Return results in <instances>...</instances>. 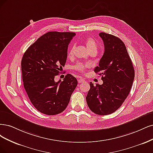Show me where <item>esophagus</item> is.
I'll list each match as a JSON object with an SVG mask.
<instances>
[{
  "label": "esophagus",
  "instance_id": "esophagus-1",
  "mask_svg": "<svg viewBox=\"0 0 153 153\" xmlns=\"http://www.w3.org/2000/svg\"><path fill=\"white\" fill-rule=\"evenodd\" d=\"M85 82V80L83 79H78V82L79 83H82V82Z\"/></svg>",
  "mask_w": 153,
  "mask_h": 153
}]
</instances>
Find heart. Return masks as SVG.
I'll list each match as a JSON object with an SVG mask.
<instances>
[{"label":"heart","mask_w":153,"mask_h":153,"mask_svg":"<svg viewBox=\"0 0 153 153\" xmlns=\"http://www.w3.org/2000/svg\"><path fill=\"white\" fill-rule=\"evenodd\" d=\"M85 44H86V46L87 48V49L89 51H97V44L95 41V40L92 37H88L85 39ZM74 50V46H72L71 49L69 50H68V55L69 56H71L72 54V51ZM88 65L87 64H83L81 63H79L77 64H76V65H74L73 67V68H74V69L78 72H84L85 71L86 68L88 67Z\"/></svg>","instance_id":"1"}]
</instances>
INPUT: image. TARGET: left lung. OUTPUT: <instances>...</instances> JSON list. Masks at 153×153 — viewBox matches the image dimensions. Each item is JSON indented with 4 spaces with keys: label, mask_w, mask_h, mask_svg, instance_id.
<instances>
[{
    "label": "left lung",
    "mask_w": 153,
    "mask_h": 153,
    "mask_svg": "<svg viewBox=\"0 0 153 153\" xmlns=\"http://www.w3.org/2000/svg\"><path fill=\"white\" fill-rule=\"evenodd\" d=\"M105 51L94 72L102 76L103 84L91 82L86 97L90 109L98 115H108L121 106L129 95L135 71L126 46L120 38L101 32Z\"/></svg>",
    "instance_id": "left-lung-1"
}]
</instances>
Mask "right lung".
Listing matches in <instances>:
<instances>
[{
    "mask_svg": "<svg viewBox=\"0 0 153 153\" xmlns=\"http://www.w3.org/2000/svg\"><path fill=\"white\" fill-rule=\"evenodd\" d=\"M74 32H48L25 52L22 60L24 88L36 109L46 115L60 114L66 109L77 79L68 74L55 81L67 61L68 45Z\"/></svg>",
    "mask_w": 153,
    "mask_h": 153,
    "instance_id": "right-lung-1",
    "label": "right lung"
}]
</instances>
